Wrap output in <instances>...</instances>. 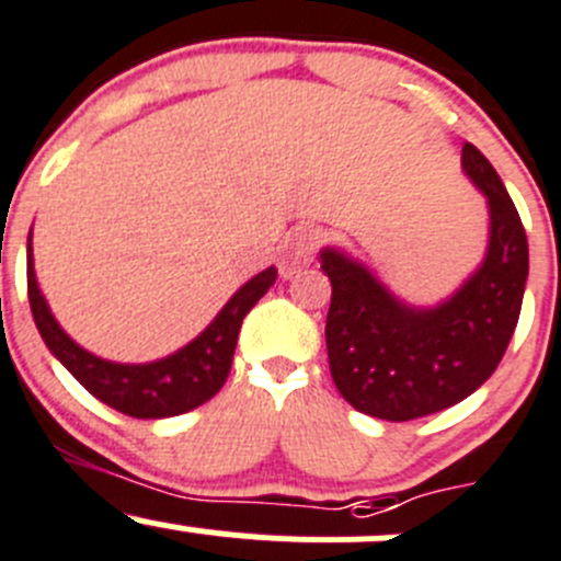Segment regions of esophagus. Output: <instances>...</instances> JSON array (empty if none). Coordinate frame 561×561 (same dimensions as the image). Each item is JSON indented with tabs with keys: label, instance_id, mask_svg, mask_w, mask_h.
Returning a JSON list of instances; mask_svg holds the SVG:
<instances>
[{
	"label": "esophagus",
	"instance_id": "1",
	"mask_svg": "<svg viewBox=\"0 0 561 561\" xmlns=\"http://www.w3.org/2000/svg\"><path fill=\"white\" fill-rule=\"evenodd\" d=\"M323 243V230L314 225H296L285 241L282 254V274H296L301 265H309Z\"/></svg>",
	"mask_w": 561,
	"mask_h": 561
}]
</instances>
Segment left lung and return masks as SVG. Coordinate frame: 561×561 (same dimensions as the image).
Returning a JSON list of instances; mask_svg holds the SVG:
<instances>
[{"instance_id": "1", "label": "left lung", "mask_w": 561, "mask_h": 561, "mask_svg": "<svg viewBox=\"0 0 561 561\" xmlns=\"http://www.w3.org/2000/svg\"><path fill=\"white\" fill-rule=\"evenodd\" d=\"M463 170L488 197L491 243L480 271L438 307H408L362 263L336 249L320 252L331 279V378L356 411L375 419L411 422L466 400L491 378L518 325L529 276L526 230L499 172L471 142Z\"/></svg>"}]
</instances>
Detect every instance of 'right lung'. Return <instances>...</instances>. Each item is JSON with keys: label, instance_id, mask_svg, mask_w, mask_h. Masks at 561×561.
Returning a JSON list of instances; mask_svg holds the SVG:
<instances>
[{"label": "right lung", "instance_id": "add662e5", "mask_svg": "<svg viewBox=\"0 0 561 561\" xmlns=\"http://www.w3.org/2000/svg\"><path fill=\"white\" fill-rule=\"evenodd\" d=\"M276 282V268H265L252 276L230 301L225 304L214 323L172 356L150 364H117L92 356L76 345L54 320L46 298L35 279L32 247H26V293H30L32 318L48 351L62 367L101 402L114 411L136 419H164L186 413L208 402L225 386L236 356L238 331L249 309L268 293Z\"/></svg>", "mask_w": 561, "mask_h": 561}]
</instances>
